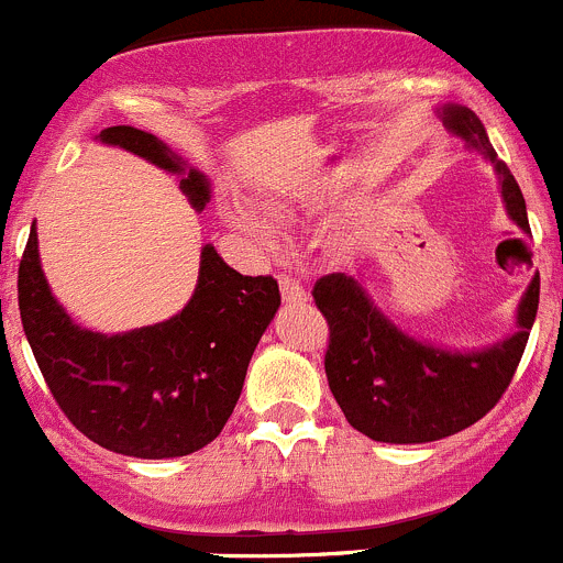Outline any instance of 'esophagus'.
Listing matches in <instances>:
<instances>
[{
  "instance_id": "obj_1",
  "label": "esophagus",
  "mask_w": 563,
  "mask_h": 563,
  "mask_svg": "<svg viewBox=\"0 0 563 563\" xmlns=\"http://www.w3.org/2000/svg\"><path fill=\"white\" fill-rule=\"evenodd\" d=\"M277 280H280L283 302H288V305L308 302V291H305V286L297 280V277H294V275H280V277H277Z\"/></svg>"
}]
</instances>
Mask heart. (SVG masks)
Listing matches in <instances>:
<instances>
[{"instance_id": "obj_1", "label": "heart", "mask_w": 563, "mask_h": 563, "mask_svg": "<svg viewBox=\"0 0 563 563\" xmlns=\"http://www.w3.org/2000/svg\"><path fill=\"white\" fill-rule=\"evenodd\" d=\"M231 220H234V223H240V225H245V229L253 231V234H258L261 240H272L269 225H266L261 218H255L253 212H247V209L234 207V209H231Z\"/></svg>"}]
</instances>
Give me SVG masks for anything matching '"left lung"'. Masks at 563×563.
<instances>
[{
  "instance_id": "left-lung-1",
  "label": "left lung",
  "mask_w": 563,
  "mask_h": 563,
  "mask_svg": "<svg viewBox=\"0 0 563 563\" xmlns=\"http://www.w3.org/2000/svg\"><path fill=\"white\" fill-rule=\"evenodd\" d=\"M444 122L490 157L509 218L528 234L523 192L498 161L479 117L463 106H446ZM313 299L329 327L323 354L329 389L351 428L384 444H424L479 422L512 384L537 318L539 272L518 308V332L471 354L402 334L343 272L316 280Z\"/></svg>"
}]
</instances>
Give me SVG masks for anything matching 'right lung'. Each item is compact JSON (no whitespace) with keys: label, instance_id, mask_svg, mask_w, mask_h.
<instances>
[{"label":"right lung","instance_id":"1","mask_svg":"<svg viewBox=\"0 0 563 563\" xmlns=\"http://www.w3.org/2000/svg\"><path fill=\"white\" fill-rule=\"evenodd\" d=\"M98 139L181 174V192L196 209L207 207L203 174L152 133L117 124ZM277 308L275 277L240 275L207 245L196 294L179 316L108 338L76 327L51 297L35 225L19 264L21 323L56 406L89 441L130 457H181L218 439Z\"/></svg>","mask_w":563,"mask_h":563}]
</instances>
